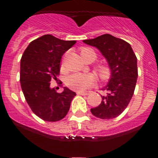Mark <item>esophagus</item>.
<instances>
[{"label": "esophagus", "instance_id": "obj_1", "mask_svg": "<svg viewBox=\"0 0 158 158\" xmlns=\"http://www.w3.org/2000/svg\"><path fill=\"white\" fill-rule=\"evenodd\" d=\"M78 95H82V96H88L89 94L88 92H85V93H84V92H78L77 93Z\"/></svg>", "mask_w": 158, "mask_h": 158}]
</instances>
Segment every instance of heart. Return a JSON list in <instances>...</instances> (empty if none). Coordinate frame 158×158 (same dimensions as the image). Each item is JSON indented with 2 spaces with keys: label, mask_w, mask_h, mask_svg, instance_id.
<instances>
[{
  "label": "heart",
  "mask_w": 158,
  "mask_h": 158,
  "mask_svg": "<svg viewBox=\"0 0 158 158\" xmlns=\"http://www.w3.org/2000/svg\"><path fill=\"white\" fill-rule=\"evenodd\" d=\"M80 54L85 61H94L96 58V54L92 48L89 47H81ZM96 71L100 77L105 80L110 76L109 67L104 64H98L96 66ZM96 81V76L93 73H72L66 77L65 84L68 87L75 91H84L92 86Z\"/></svg>",
  "instance_id": "obj_1"
}]
</instances>
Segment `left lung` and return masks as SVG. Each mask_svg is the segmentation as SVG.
Here are the masks:
<instances>
[{"label":"left lung","mask_w":158,"mask_h":158,"mask_svg":"<svg viewBox=\"0 0 158 158\" xmlns=\"http://www.w3.org/2000/svg\"><path fill=\"white\" fill-rule=\"evenodd\" d=\"M83 42L98 49L111 70L109 81L102 89L106 94L101 95L100 105L91 108L92 114L102 119L115 118L126 109L135 92L138 78L136 56L129 43L109 34Z\"/></svg>","instance_id":"1"}]
</instances>
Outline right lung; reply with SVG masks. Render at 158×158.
<instances>
[{
	"mask_svg": "<svg viewBox=\"0 0 158 158\" xmlns=\"http://www.w3.org/2000/svg\"><path fill=\"white\" fill-rule=\"evenodd\" d=\"M75 43V40L65 41L45 35L31 42L22 55L19 77L22 91L32 111L47 122L62 119L76 96L66 87L62 93H57L50 83L59 74L63 54Z\"/></svg>",
	"mask_w": 158,
	"mask_h": 158,
	"instance_id": "1",
	"label": "right lung"
}]
</instances>
